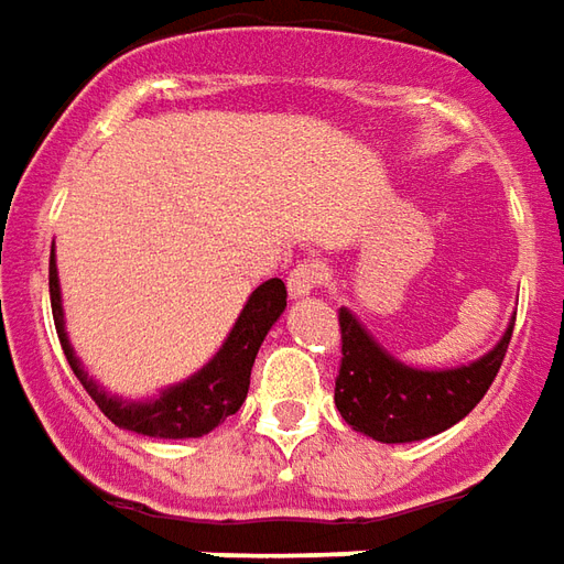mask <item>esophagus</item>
Masks as SVG:
<instances>
[{
	"instance_id": "34e87169",
	"label": "esophagus",
	"mask_w": 564,
	"mask_h": 564,
	"mask_svg": "<svg viewBox=\"0 0 564 564\" xmlns=\"http://www.w3.org/2000/svg\"><path fill=\"white\" fill-rule=\"evenodd\" d=\"M327 279V270L322 263L315 261H301L289 275V294L297 301V297H310L322 282Z\"/></svg>"
}]
</instances>
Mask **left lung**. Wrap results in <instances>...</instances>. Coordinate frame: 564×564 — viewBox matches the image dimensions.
Masks as SVG:
<instances>
[{
	"label": "left lung",
	"mask_w": 564,
	"mask_h": 564,
	"mask_svg": "<svg viewBox=\"0 0 564 564\" xmlns=\"http://www.w3.org/2000/svg\"><path fill=\"white\" fill-rule=\"evenodd\" d=\"M517 318V315H513ZM513 318L492 349L458 367H410L382 349L352 310H339L343 361L334 403L352 431L379 443H413L453 429L482 401L505 361Z\"/></svg>",
	"instance_id": "1"
}]
</instances>
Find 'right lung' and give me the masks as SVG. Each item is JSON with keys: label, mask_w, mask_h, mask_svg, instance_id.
I'll return each mask as SVG.
<instances>
[{"label": "right lung", "mask_w": 564, "mask_h": 564, "mask_svg": "<svg viewBox=\"0 0 564 564\" xmlns=\"http://www.w3.org/2000/svg\"><path fill=\"white\" fill-rule=\"evenodd\" d=\"M47 285H51V313H54V325H57L59 346H63L72 373L78 377L84 391L97 401L99 410L118 429L135 431L145 437H163V441L203 437V434L218 429L227 416L237 413L246 401V394H249L251 365L258 358V349H261L263 337L270 334V327L279 322V315L285 313V297H289L282 279H267L263 285L251 291L237 325L230 327V334L221 343V349L212 355L209 365L199 367L194 377L161 389L158 398L130 401V398H118V394L102 389L97 379L84 370L78 355L72 349L66 322H63V297H59L54 249H51Z\"/></svg>", "instance_id": "1"}]
</instances>
